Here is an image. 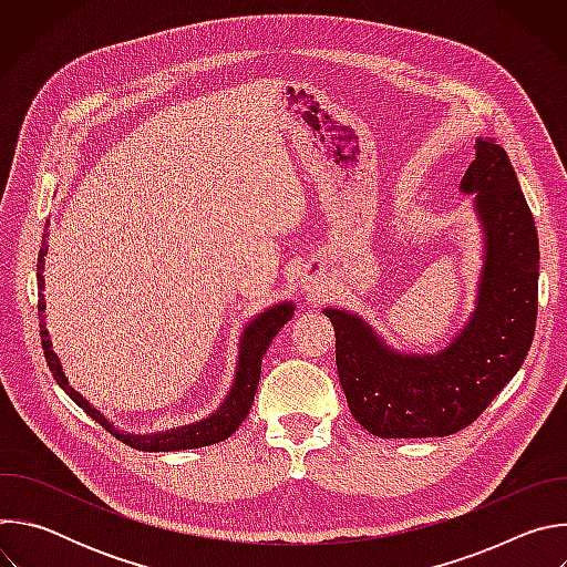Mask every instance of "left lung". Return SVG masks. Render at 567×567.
<instances>
[{
  "label": "left lung",
  "mask_w": 567,
  "mask_h": 567,
  "mask_svg": "<svg viewBox=\"0 0 567 567\" xmlns=\"http://www.w3.org/2000/svg\"><path fill=\"white\" fill-rule=\"evenodd\" d=\"M460 190L475 195L484 262L475 309L444 350L396 352L361 316L322 309L334 326L348 406L377 437H444L466 429L529 352L538 311V235L505 147L477 138Z\"/></svg>",
  "instance_id": "8db88e82"
}]
</instances>
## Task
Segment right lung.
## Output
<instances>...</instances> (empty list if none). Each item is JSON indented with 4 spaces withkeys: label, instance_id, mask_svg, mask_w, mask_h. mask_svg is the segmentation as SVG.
I'll return each instance as SVG.
<instances>
[{
    "label": "right lung",
    "instance_id": "obj_1",
    "mask_svg": "<svg viewBox=\"0 0 567 567\" xmlns=\"http://www.w3.org/2000/svg\"><path fill=\"white\" fill-rule=\"evenodd\" d=\"M49 226V221H47ZM49 230H44L42 237V249L38 254V316H40V337H42V350H44V359L47 365L53 374V379L58 381V385L83 409L92 420H96L105 431H110L116 440H121L123 444L136 449V451H184V449H199V446H208V444H217L228 440L239 424L247 420L251 406H254V396L260 383V372H262V357L267 352V348L271 346L274 337L282 330L285 322L293 316V302H278L274 307H269L267 311H262L260 316H256L245 334L239 339V354H237V365H235V379L233 385L224 399L221 406L208 415L206 420H199L195 424L188 426H177L164 433H150V435H134V433H125L118 431L101 411H96L92 403L80 394L66 379L58 354L53 352V343L47 330L44 322V256L49 251Z\"/></svg>",
    "mask_w": 567,
    "mask_h": 567
}]
</instances>
